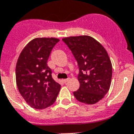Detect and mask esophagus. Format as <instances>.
I'll list each match as a JSON object with an SVG mask.
<instances>
[{"label": "esophagus", "mask_w": 134, "mask_h": 134, "mask_svg": "<svg viewBox=\"0 0 134 134\" xmlns=\"http://www.w3.org/2000/svg\"><path fill=\"white\" fill-rule=\"evenodd\" d=\"M69 78H67V79H63V82H65V83H66V82H67L68 81H69Z\"/></svg>", "instance_id": "obj_1"}]
</instances>
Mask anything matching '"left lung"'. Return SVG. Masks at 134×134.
<instances>
[{
    "mask_svg": "<svg viewBox=\"0 0 134 134\" xmlns=\"http://www.w3.org/2000/svg\"><path fill=\"white\" fill-rule=\"evenodd\" d=\"M78 62L79 90L74 92L79 102L93 105L103 99L110 88L112 65L105 47L90 36L65 37Z\"/></svg>",
    "mask_w": 134,
    "mask_h": 134,
    "instance_id": "obj_1",
    "label": "left lung"
}]
</instances>
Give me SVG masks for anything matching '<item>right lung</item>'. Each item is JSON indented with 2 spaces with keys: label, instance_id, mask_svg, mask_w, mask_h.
Returning <instances> with one entry per match:
<instances>
[{
  "label": "right lung",
  "instance_id": "obj_1",
  "mask_svg": "<svg viewBox=\"0 0 134 134\" xmlns=\"http://www.w3.org/2000/svg\"><path fill=\"white\" fill-rule=\"evenodd\" d=\"M56 38H36L20 52L16 66V80L18 91L32 108L42 109L54 104L60 85L52 77L47 60Z\"/></svg>",
  "mask_w": 134,
  "mask_h": 134
}]
</instances>
